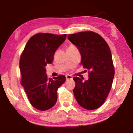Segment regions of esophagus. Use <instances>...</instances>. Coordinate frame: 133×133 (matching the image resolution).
Listing matches in <instances>:
<instances>
[{
    "instance_id": "esophagus-1",
    "label": "esophagus",
    "mask_w": 133,
    "mask_h": 133,
    "mask_svg": "<svg viewBox=\"0 0 133 133\" xmlns=\"http://www.w3.org/2000/svg\"><path fill=\"white\" fill-rule=\"evenodd\" d=\"M66 80H71L72 78H73L70 75H69L66 76Z\"/></svg>"
}]
</instances>
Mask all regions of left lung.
Segmentation results:
<instances>
[{"label": "left lung", "instance_id": "obj_1", "mask_svg": "<svg viewBox=\"0 0 133 133\" xmlns=\"http://www.w3.org/2000/svg\"><path fill=\"white\" fill-rule=\"evenodd\" d=\"M68 39L77 47L82 56L81 64L89 70V79L85 82L78 77L73 78L76 100L85 109H98L105 102L113 82L111 50L104 39L93 31L69 35Z\"/></svg>", "mask_w": 133, "mask_h": 133}]
</instances>
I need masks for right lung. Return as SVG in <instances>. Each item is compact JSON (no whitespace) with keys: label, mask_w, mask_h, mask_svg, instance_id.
I'll return each instance as SVG.
<instances>
[{"label":"right lung","mask_w":133,"mask_h":133,"mask_svg":"<svg viewBox=\"0 0 133 133\" xmlns=\"http://www.w3.org/2000/svg\"><path fill=\"white\" fill-rule=\"evenodd\" d=\"M66 38V34L37 33L28 40L21 56V84L30 104L37 110H48L56 104L57 89L66 81L64 75L48 78L45 68L52 63L56 50Z\"/></svg>","instance_id":"add662e5"}]
</instances>
